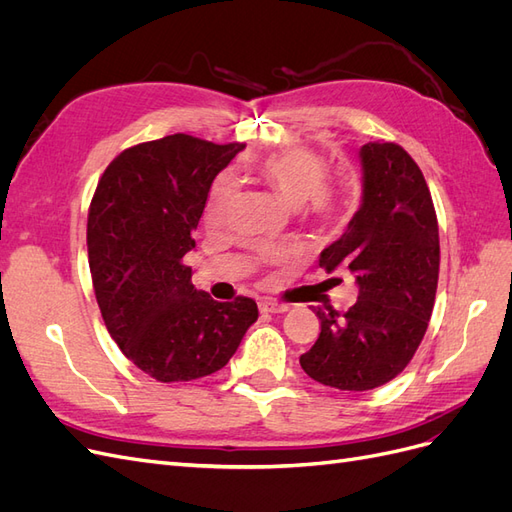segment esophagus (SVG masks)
Here are the masks:
<instances>
[{"label":"esophagus","instance_id":"34e87169","mask_svg":"<svg viewBox=\"0 0 512 512\" xmlns=\"http://www.w3.org/2000/svg\"><path fill=\"white\" fill-rule=\"evenodd\" d=\"M258 307H260V312H265V314H284V312H288L286 303L273 301V299H260Z\"/></svg>","mask_w":512,"mask_h":512}]
</instances>
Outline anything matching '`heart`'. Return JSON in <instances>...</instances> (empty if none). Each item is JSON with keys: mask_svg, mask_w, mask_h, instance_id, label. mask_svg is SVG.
<instances>
[{"mask_svg": "<svg viewBox=\"0 0 512 512\" xmlns=\"http://www.w3.org/2000/svg\"><path fill=\"white\" fill-rule=\"evenodd\" d=\"M258 173L262 181L269 183L284 203L294 209L307 205L309 211L320 215L327 213L333 205V196L327 188L329 168L314 151L294 147L273 153L267 160H262ZM232 203H235V183L224 177L213 185L209 196V224H220Z\"/></svg>", "mask_w": 512, "mask_h": 512, "instance_id": "obj_1", "label": "heart"}]
</instances>
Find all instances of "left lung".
<instances>
[{"instance_id":"1","label":"left lung","mask_w":512,"mask_h":512,"mask_svg":"<svg viewBox=\"0 0 512 512\" xmlns=\"http://www.w3.org/2000/svg\"><path fill=\"white\" fill-rule=\"evenodd\" d=\"M361 207L318 265L348 269L359 297L346 314L314 307L316 344L301 354L309 378L339 391H369L412 361L433 312L440 271L438 218L421 168L395 143H367Z\"/></svg>"}]
</instances>
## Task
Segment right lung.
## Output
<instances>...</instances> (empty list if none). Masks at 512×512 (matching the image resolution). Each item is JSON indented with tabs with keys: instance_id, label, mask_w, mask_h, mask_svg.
I'll use <instances>...</instances> for the list:
<instances>
[{
	"instance_id": "obj_1",
	"label": "right lung",
	"mask_w": 512,
	"mask_h": 512,
	"mask_svg": "<svg viewBox=\"0 0 512 512\" xmlns=\"http://www.w3.org/2000/svg\"><path fill=\"white\" fill-rule=\"evenodd\" d=\"M243 149L188 134L134 145L106 166L91 198L87 252L104 324L158 382L222 369L258 318L254 299L213 301L183 265L215 175Z\"/></svg>"
}]
</instances>
